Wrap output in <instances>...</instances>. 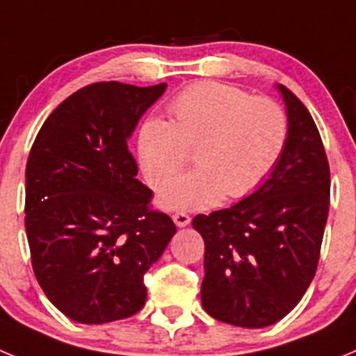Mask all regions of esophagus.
I'll list each match as a JSON object with an SVG mask.
<instances>
[{"instance_id": "34e87169", "label": "esophagus", "mask_w": 356, "mask_h": 356, "mask_svg": "<svg viewBox=\"0 0 356 356\" xmlns=\"http://www.w3.org/2000/svg\"><path fill=\"white\" fill-rule=\"evenodd\" d=\"M172 221H175L176 226L184 228V226H187L188 222H191V216L185 212H176V213H172Z\"/></svg>"}]
</instances>
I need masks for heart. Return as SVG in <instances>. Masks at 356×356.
Wrapping results in <instances>:
<instances>
[{"label": "heart", "instance_id": "obj_1", "mask_svg": "<svg viewBox=\"0 0 356 356\" xmlns=\"http://www.w3.org/2000/svg\"><path fill=\"white\" fill-rule=\"evenodd\" d=\"M171 122L149 118L139 131L147 184L162 188L195 151L198 168L163 188L165 209L200 210L250 196L284 155L289 119L278 102L234 85L201 81L169 103Z\"/></svg>", "mask_w": 356, "mask_h": 356}]
</instances>
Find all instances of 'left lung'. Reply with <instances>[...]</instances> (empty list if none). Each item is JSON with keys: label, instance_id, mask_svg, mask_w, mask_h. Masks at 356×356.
I'll return each instance as SVG.
<instances>
[{"label": "left lung", "instance_id": "1", "mask_svg": "<svg viewBox=\"0 0 356 356\" xmlns=\"http://www.w3.org/2000/svg\"><path fill=\"white\" fill-rule=\"evenodd\" d=\"M289 118L284 155L262 187L193 219L205 241L201 303L217 321L264 328L300 303L319 264L330 165L307 106L280 85Z\"/></svg>", "mask_w": 356, "mask_h": 356}]
</instances>
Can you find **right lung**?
I'll use <instances>...</instances> for the list:
<instances>
[{
  "label": "right lung",
  "mask_w": 356,
  "mask_h": 356,
  "mask_svg": "<svg viewBox=\"0 0 356 356\" xmlns=\"http://www.w3.org/2000/svg\"><path fill=\"white\" fill-rule=\"evenodd\" d=\"M168 85L97 81L64 99L26 163L24 226L31 267L69 319L103 325L146 303L144 275L176 226L151 207L128 139Z\"/></svg>",
  "instance_id": "obj_1"
}]
</instances>
